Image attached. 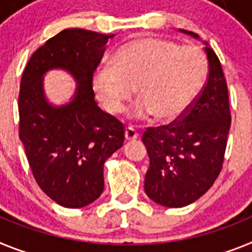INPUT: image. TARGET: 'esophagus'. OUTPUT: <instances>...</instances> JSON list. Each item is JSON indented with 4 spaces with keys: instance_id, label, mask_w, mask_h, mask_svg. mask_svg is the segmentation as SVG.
Masks as SVG:
<instances>
[{
    "instance_id": "esophagus-1",
    "label": "esophagus",
    "mask_w": 252,
    "mask_h": 252,
    "mask_svg": "<svg viewBox=\"0 0 252 252\" xmlns=\"http://www.w3.org/2000/svg\"><path fill=\"white\" fill-rule=\"evenodd\" d=\"M138 137H139L138 132H137L134 128H132V126H128V128L126 129V141H134V139H137Z\"/></svg>"
}]
</instances>
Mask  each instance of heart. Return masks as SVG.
Here are the masks:
<instances>
[{"instance_id": "heart-1", "label": "heart", "mask_w": 252, "mask_h": 252, "mask_svg": "<svg viewBox=\"0 0 252 252\" xmlns=\"http://www.w3.org/2000/svg\"><path fill=\"white\" fill-rule=\"evenodd\" d=\"M207 72V60L198 48L166 39H137L118 50L114 65L104 63L95 69L93 87L109 113L123 111L137 90L135 118L153 115L171 122L194 101Z\"/></svg>"}]
</instances>
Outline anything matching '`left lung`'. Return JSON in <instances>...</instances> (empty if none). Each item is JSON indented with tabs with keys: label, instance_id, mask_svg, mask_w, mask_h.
<instances>
[{
	"label": "left lung",
	"instance_id": "1",
	"mask_svg": "<svg viewBox=\"0 0 252 252\" xmlns=\"http://www.w3.org/2000/svg\"><path fill=\"white\" fill-rule=\"evenodd\" d=\"M180 32L199 39L195 32ZM204 44L208 78L198 97L178 120L147 128L142 137L150 157L144 191L167 208L198 200L222 170L231 126L228 90L217 54Z\"/></svg>",
	"mask_w": 252,
	"mask_h": 252
}]
</instances>
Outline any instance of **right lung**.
Listing matches in <instances>:
<instances>
[{"label": "right lung", "instance_id": "1", "mask_svg": "<svg viewBox=\"0 0 252 252\" xmlns=\"http://www.w3.org/2000/svg\"><path fill=\"white\" fill-rule=\"evenodd\" d=\"M114 34L65 29L34 52L19 94V135L40 189L57 204L82 208L104 190V163L123 146L124 126L97 106L93 76ZM64 69L78 84L61 107L45 97L42 77Z\"/></svg>", "mask_w": 252, "mask_h": 252}]
</instances>
